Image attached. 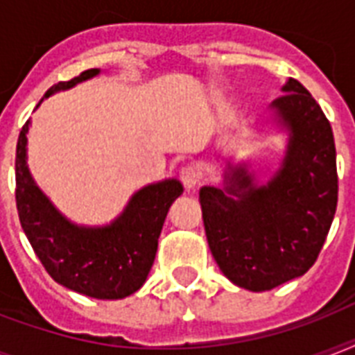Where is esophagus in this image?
<instances>
[{
	"instance_id": "1",
	"label": "esophagus",
	"mask_w": 355,
	"mask_h": 355,
	"mask_svg": "<svg viewBox=\"0 0 355 355\" xmlns=\"http://www.w3.org/2000/svg\"><path fill=\"white\" fill-rule=\"evenodd\" d=\"M200 178L202 177H200V171L197 166L188 164V166H184L182 169H180V180H182V184L188 189L197 188V186L200 184Z\"/></svg>"
}]
</instances>
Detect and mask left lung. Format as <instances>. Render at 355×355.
I'll use <instances>...</instances> for the list:
<instances>
[{"label":"left lung","instance_id":"8db88e82","mask_svg":"<svg viewBox=\"0 0 355 355\" xmlns=\"http://www.w3.org/2000/svg\"><path fill=\"white\" fill-rule=\"evenodd\" d=\"M272 101L289 128L280 171L256 186L245 167L227 173V188L200 189L208 245L228 280L269 291L302 276L317 261L337 208V162L331 125L297 79Z\"/></svg>","mask_w":355,"mask_h":355}]
</instances>
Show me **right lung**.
<instances>
[{"instance_id":"right-lung-1","label":"right lung","mask_w":355,"mask_h":355,"mask_svg":"<svg viewBox=\"0 0 355 355\" xmlns=\"http://www.w3.org/2000/svg\"><path fill=\"white\" fill-rule=\"evenodd\" d=\"M99 73L86 69L46 92L71 88ZM29 121L16 145V208L31 247L53 280L71 291L101 300L125 298L144 286L155 261L158 237L169 206L182 193L178 180L150 184L134 195L121 216L108 227L85 228L64 219L36 188L25 164Z\"/></svg>"}]
</instances>
